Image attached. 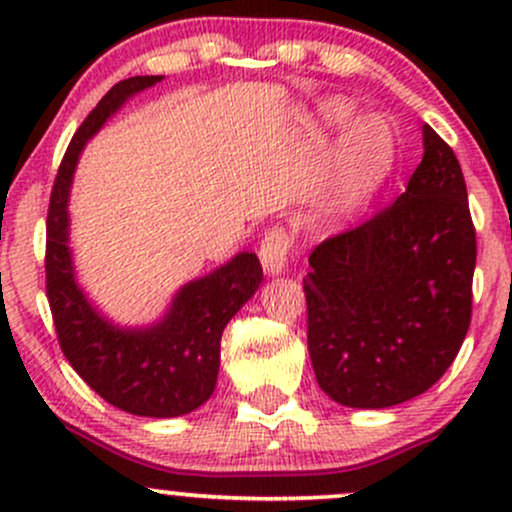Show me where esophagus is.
<instances>
[{
    "mask_svg": "<svg viewBox=\"0 0 512 512\" xmlns=\"http://www.w3.org/2000/svg\"><path fill=\"white\" fill-rule=\"evenodd\" d=\"M291 250V236L284 231V228H269L264 233L260 243V262L262 269L267 274H281L286 269V260H289Z\"/></svg>",
    "mask_w": 512,
    "mask_h": 512,
    "instance_id": "34e87169",
    "label": "esophagus"
}]
</instances>
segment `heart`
<instances>
[{"label": "heart", "instance_id": "b5f03b06", "mask_svg": "<svg viewBox=\"0 0 512 512\" xmlns=\"http://www.w3.org/2000/svg\"><path fill=\"white\" fill-rule=\"evenodd\" d=\"M351 103L332 98L322 105L327 125H342ZM395 163V134L380 115H361L344 129L325 170L320 190V214L346 219L356 214L380 190Z\"/></svg>", "mask_w": 512, "mask_h": 512}]
</instances>
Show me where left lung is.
Instances as JSON below:
<instances>
[{
  "mask_svg": "<svg viewBox=\"0 0 512 512\" xmlns=\"http://www.w3.org/2000/svg\"><path fill=\"white\" fill-rule=\"evenodd\" d=\"M477 233L460 161L424 125V158L390 207L310 255L303 279L317 385L385 409L443 378L472 320Z\"/></svg>",
  "mask_w": 512,
  "mask_h": 512,
  "instance_id": "8db88e82",
  "label": "left lung"
}]
</instances>
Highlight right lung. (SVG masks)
I'll return each instance as SVG.
<instances>
[{
    "mask_svg": "<svg viewBox=\"0 0 512 512\" xmlns=\"http://www.w3.org/2000/svg\"><path fill=\"white\" fill-rule=\"evenodd\" d=\"M163 76H132L110 88L76 129L52 187L45 281L57 339L84 383L127 414L173 419L211 397L221 361V334L262 284V264L238 252L211 274L187 281L161 320L120 327L93 308L74 274L69 248V190L88 139L144 88Z\"/></svg>",
    "mask_w": 512,
    "mask_h": 512,
    "instance_id": "obj_1",
    "label": "right lung"
}]
</instances>
